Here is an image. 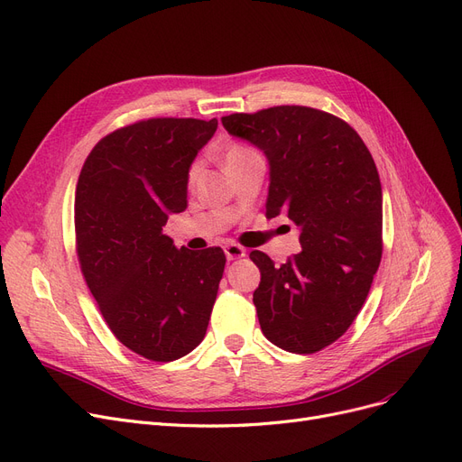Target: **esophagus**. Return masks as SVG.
Segmentation results:
<instances>
[{
  "instance_id": "34e87169",
  "label": "esophagus",
  "mask_w": 462,
  "mask_h": 462,
  "mask_svg": "<svg viewBox=\"0 0 462 462\" xmlns=\"http://www.w3.org/2000/svg\"><path fill=\"white\" fill-rule=\"evenodd\" d=\"M225 253H226V258H228V260H236V258L245 256V249H244L242 245H237V244H228V245H225Z\"/></svg>"
}]
</instances>
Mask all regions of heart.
Instances as JSON below:
<instances>
[{
  "instance_id": "b5f03b06",
  "label": "heart",
  "mask_w": 462,
  "mask_h": 462,
  "mask_svg": "<svg viewBox=\"0 0 462 462\" xmlns=\"http://www.w3.org/2000/svg\"><path fill=\"white\" fill-rule=\"evenodd\" d=\"M249 152H253V151L247 149V147H244V145H234V147L228 149L226 160H234V158H239V156H245V154H249ZM196 173H198V164H194V166L190 168V171H189V179H190V181L196 177Z\"/></svg>"
}]
</instances>
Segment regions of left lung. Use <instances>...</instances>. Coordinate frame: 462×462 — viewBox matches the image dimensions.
Returning <instances> with one entry per match:
<instances>
[{"label":"left lung","mask_w":462,"mask_h":462,"mask_svg":"<svg viewBox=\"0 0 462 462\" xmlns=\"http://www.w3.org/2000/svg\"><path fill=\"white\" fill-rule=\"evenodd\" d=\"M228 134L264 151L270 162L266 217L285 211L302 251L285 264L253 251L260 328L281 349L310 355L351 327L383 253V196L360 135L330 113L277 106L220 118Z\"/></svg>","instance_id":"obj_1"}]
</instances>
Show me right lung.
Segmentation results:
<instances>
[{
    "mask_svg": "<svg viewBox=\"0 0 462 462\" xmlns=\"http://www.w3.org/2000/svg\"><path fill=\"white\" fill-rule=\"evenodd\" d=\"M217 118H147L99 139L75 190L83 277L120 344L170 363L202 342L226 256L175 249L162 226L187 209L189 168Z\"/></svg>",
    "mask_w": 462,
    "mask_h": 462,
    "instance_id": "right-lung-1",
    "label": "right lung"
}]
</instances>
